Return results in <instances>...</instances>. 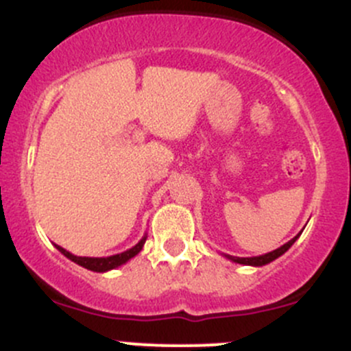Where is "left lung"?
Listing matches in <instances>:
<instances>
[{"label": "left lung", "instance_id": "obj_1", "mask_svg": "<svg viewBox=\"0 0 351 351\" xmlns=\"http://www.w3.org/2000/svg\"><path fill=\"white\" fill-rule=\"evenodd\" d=\"M301 232H303V231H301ZM301 232H300V234H296L295 237H293L291 241H288V243H286V244H282L281 247H278V250H274V251H271V252H266V254L252 256V258H237V256H229V254H224V256H226V258H228V259H231L232 263H237V265H244V266L259 267V266L269 265L271 261H274V259L280 258V256L285 254V252L288 251L289 247L293 246V244H295V241L298 239V237L301 236Z\"/></svg>", "mask_w": 351, "mask_h": 351}]
</instances>
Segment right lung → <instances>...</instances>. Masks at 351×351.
<instances>
[{
    "label": "right lung",
    "mask_w": 351,
    "mask_h": 351,
    "mask_svg": "<svg viewBox=\"0 0 351 351\" xmlns=\"http://www.w3.org/2000/svg\"><path fill=\"white\" fill-rule=\"evenodd\" d=\"M145 239H147V234L142 237V239L138 241V243L135 244L134 247H130V250L120 252V254L107 256V258H88V256H75V254H71L70 251L63 250V247L58 246V244H55V247L60 252H62L63 256H66L70 261L77 263L78 266L85 267V269H90V271H95V273H105V271L115 269V267L125 265V263L130 261L134 256H137L138 252L142 251V247H144Z\"/></svg>",
    "instance_id": "1"
}]
</instances>
